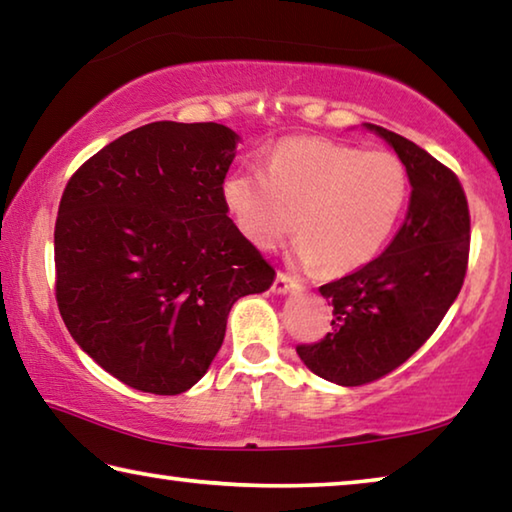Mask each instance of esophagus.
I'll return each instance as SVG.
<instances>
[{
  "instance_id": "34e87169",
  "label": "esophagus",
  "mask_w": 512,
  "mask_h": 512,
  "mask_svg": "<svg viewBox=\"0 0 512 512\" xmlns=\"http://www.w3.org/2000/svg\"><path fill=\"white\" fill-rule=\"evenodd\" d=\"M271 291L275 293V296H287V293L300 291V284H298L296 280H293L291 275H287V273H277Z\"/></svg>"
}]
</instances>
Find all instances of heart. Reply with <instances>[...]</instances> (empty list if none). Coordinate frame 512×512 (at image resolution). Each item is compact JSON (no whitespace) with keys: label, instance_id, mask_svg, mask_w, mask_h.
I'll list each match as a JSON object with an SVG mask.
<instances>
[{"label":"heart","instance_id":"b5f03b06","mask_svg":"<svg viewBox=\"0 0 512 512\" xmlns=\"http://www.w3.org/2000/svg\"><path fill=\"white\" fill-rule=\"evenodd\" d=\"M406 201L409 173L397 155L320 137L284 140L268 153L264 173L237 169L223 180V203L250 244L273 250L298 228V262L329 273L370 264L391 241Z\"/></svg>","mask_w":512,"mask_h":512}]
</instances>
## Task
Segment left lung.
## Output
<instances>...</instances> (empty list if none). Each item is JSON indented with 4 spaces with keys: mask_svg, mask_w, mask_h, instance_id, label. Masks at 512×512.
<instances>
[{
    "mask_svg": "<svg viewBox=\"0 0 512 512\" xmlns=\"http://www.w3.org/2000/svg\"><path fill=\"white\" fill-rule=\"evenodd\" d=\"M363 126L402 160L411 201L384 253L318 289L334 305V329L316 345H298V357L339 386L388 375L436 332L463 287L470 253V210L454 173L406 137Z\"/></svg>",
    "mask_w": 512,
    "mask_h": 512,
    "instance_id": "1",
    "label": "left lung"
}]
</instances>
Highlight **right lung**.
Returning a JSON list of instances; mask_svg holds the SVG:
<instances>
[{"label": "right lung", "instance_id": "add662e5", "mask_svg": "<svg viewBox=\"0 0 512 512\" xmlns=\"http://www.w3.org/2000/svg\"><path fill=\"white\" fill-rule=\"evenodd\" d=\"M239 140L214 121H153L92 155L60 198V316L135 391H189L212 366L232 305L275 280L223 203Z\"/></svg>", "mask_w": 512, "mask_h": 512}]
</instances>
